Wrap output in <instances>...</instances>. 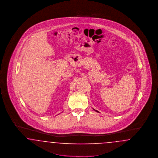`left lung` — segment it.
I'll list each match as a JSON object with an SVG mask.
<instances>
[{
	"instance_id": "left-lung-1",
	"label": "left lung",
	"mask_w": 158,
	"mask_h": 158,
	"mask_svg": "<svg viewBox=\"0 0 158 158\" xmlns=\"http://www.w3.org/2000/svg\"><path fill=\"white\" fill-rule=\"evenodd\" d=\"M93 110H94V111H97V112H98V113H99V112H98V111H97V110H94V108H93Z\"/></svg>"
}]
</instances>
